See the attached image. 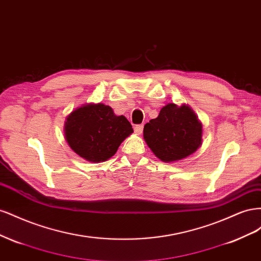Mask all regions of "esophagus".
Returning a JSON list of instances; mask_svg holds the SVG:
<instances>
[{
    "label": "esophagus",
    "instance_id": "1",
    "mask_svg": "<svg viewBox=\"0 0 261 261\" xmlns=\"http://www.w3.org/2000/svg\"><path fill=\"white\" fill-rule=\"evenodd\" d=\"M143 130H144V125L143 124H138V125L135 126V132L137 134H141V133H143Z\"/></svg>",
    "mask_w": 261,
    "mask_h": 261
}]
</instances>
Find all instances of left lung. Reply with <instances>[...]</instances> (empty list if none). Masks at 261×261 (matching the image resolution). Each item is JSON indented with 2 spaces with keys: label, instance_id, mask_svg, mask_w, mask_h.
I'll list each match as a JSON object with an SVG mask.
<instances>
[{
  "label": "left lung",
  "instance_id": "8db88e82",
  "mask_svg": "<svg viewBox=\"0 0 261 261\" xmlns=\"http://www.w3.org/2000/svg\"><path fill=\"white\" fill-rule=\"evenodd\" d=\"M202 126L187 106L170 103L144 127V138L164 162L177 161L194 153L201 145Z\"/></svg>",
  "mask_w": 261,
  "mask_h": 261
}]
</instances>
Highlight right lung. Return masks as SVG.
Segmentation results:
<instances>
[{"label": "right lung", "mask_w": 261, "mask_h": 261, "mask_svg": "<svg viewBox=\"0 0 261 261\" xmlns=\"http://www.w3.org/2000/svg\"><path fill=\"white\" fill-rule=\"evenodd\" d=\"M133 133L125 116H116L102 103L76 109L65 122V138L69 147L91 162L106 161L115 154L122 141Z\"/></svg>", "instance_id": "1"}]
</instances>
